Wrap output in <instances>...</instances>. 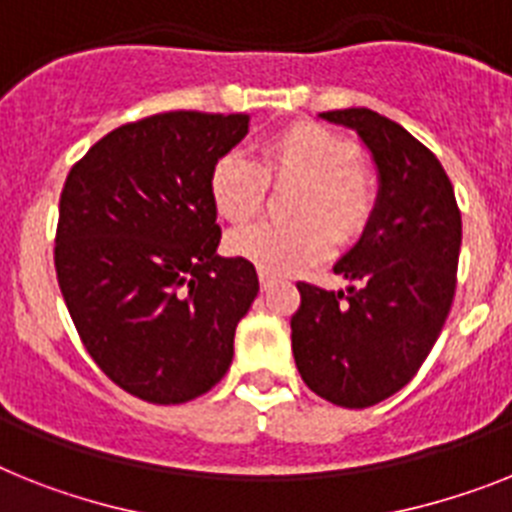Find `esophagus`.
<instances>
[{
	"label": "esophagus",
	"mask_w": 512,
	"mask_h": 512,
	"mask_svg": "<svg viewBox=\"0 0 512 512\" xmlns=\"http://www.w3.org/2000/svg\"><path fill=\"white\" fill-rule=\"evenodd\" d=\"M259 282H261V290H269V287L277 282V277H274L272 272H266V269H259Z\"/></svg>",
	"instance_id": "34e87169"
}]
</instances>
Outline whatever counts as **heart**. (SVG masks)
<instances>
[{
  "mask_svg": "<svg viewBox=\"0 0 512 512\" xmlns=\"http://www.w3.org/2000/svg\"><path fill=\"white\" fill-rule=\"evenodd\" d=\"M269 183H298L290 196L295 222L235 232L230 251L272 274L303 272L327 259L335 240H356L377 209V175L356 143L314 120L272 130L261 141L259 162L219 156L209 172V198L219 217L243 227L261 217Z\"/></svg>",
  "mask_w": 512,
  "mask_h": 512,
  "instance_id": "obj_1",
  "label": "heart"
}]
</instances>
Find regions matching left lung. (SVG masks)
<instances>
[{
	"label": "left lung",
	"instance_id": "left-lung-1",
	"mask_svg": "<svg viewBox=\"0 0 512 512\" xmlns=\"http://www.w3.org/2000/svg\"><path fill=\"white\" fill-rule=\"evenodd\" d=\"M322 120L356 130L379 172L361 240L335 264L348 293L298 282L293 356L308 390L342 408H369L416 377L455 298L460 209L437 156L371 109Z\"/></svg>",
	"mask_w": 512,
	"mask_h": 512
}]
</instances>
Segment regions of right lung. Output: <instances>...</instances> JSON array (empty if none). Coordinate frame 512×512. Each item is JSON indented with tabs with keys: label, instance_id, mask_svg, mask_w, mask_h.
<instances>
[{
	"label": "right lung",
	"instance_id": "obj_1",
	"mask_svg": "<svg viewBox=\"0 0 512 512\" xmlns=\"http://www.w3.org/2000/svg\"><path fill=\"white\" fill-rule=\"evenodd\" d=\"M248 114L164 112L128 122L73 164L54 266L88 356L135 398L188 403L232 363L259 293L251 261L217 256L209 172Z\"/></svg>",
	"mask_w": 512,
	"mask_h": 512
}]
</instances>
